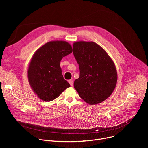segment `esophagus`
Returning <instances> with one entry per match:
<instances>
[{
	"label": "esophagus",
	"mask_w": 148,
	"mask_h": 148,
	"mask_svg": "<svg viewBox=\"0 0 148 148\" xmlns=\"http://www.w3.org/2000/svg\"><path fill=\"white\" fill-rule=\"evenodd\" d=\"M69 82L70 83L71 86H73V79H70V80H69Z\"/></svg>",
	"instance_id": "34e87169"
}]
</instances>
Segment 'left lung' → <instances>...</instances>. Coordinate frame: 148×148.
I'll list each match as a JSON object with an SVG mask.
<instances>
[{
	"instance_id": "left-lung-1",
	"label": "left lung",
	"mask_w": 148,
	"mask_h": 148,
	"mask_svg": "<svg viewBox=\"0 0 148 148\" xmlns=\"http://www.w3.org/2000/svg\"><path fill=\"white\" fill-rule=\"evenodd\" d=\"M73 54L79 68V77L74 82L79 96L89 104L108 98L117 82V72L111 57L94 42L78 41Z\"/></svg>"
}]
</instances>
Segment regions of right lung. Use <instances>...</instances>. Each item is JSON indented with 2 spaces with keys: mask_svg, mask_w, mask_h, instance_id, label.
Listing matches in <instances>:
<instances>
[{
  "mask_svg": "<svg viewBox=\"0 0 148 148\" xmlns=\"http://www.w3.org/2000/svg\"><path fill=\"white\" fill-rule=\"evenodd\" d=\"M72 51L67 42L54 41L47 43L34 54L27 71L28 79L40 99L51 101L70 87L61 74L60 62Z\"/></svg>",
  "mask_w": 148,
  "mask_h": 148,
  "instance_id": "right-lung-1",
  "label": "right lung"
}]
</instances>
